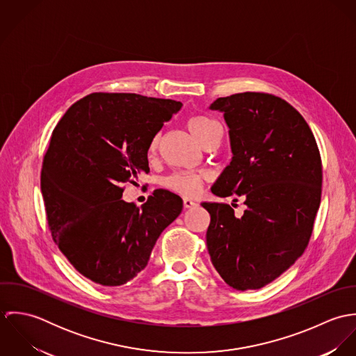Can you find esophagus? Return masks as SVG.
Masks as SVG:
<instances>
[{
    "mask_svg": "<svg viewBox=\"0 0 356 356\" xmlns=\"http://www.w3.org/2000/svg\"><path fill=\"white\" fill-rule=\"evenodd\" d=\"M195 205H196V202H193L192 199H188V197L184 199V207H185V208H192V207H195Z\"/></svg>",
    "mask_w": 356,
    "mask_h": 356,
    "instance_id": "esophagus-1",
    "label": "esophagus"
}]
</instances>
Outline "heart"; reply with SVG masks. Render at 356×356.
I'll use <instances>...</instances> for the list:
<instances>
[{
  "label": "heart",
  "mask_w": 356,
  "mask_h": 356,
  "mask_svg": "<svg viewBox=\"0 0 356 356\" xmlns=\"http://www.w3.org/2000/svg\"><path fill=\"white\" fill-rule=\"evenodd\" d=\"M188 127L203 147L213 137L220 136V130H222L220 124L215 119L207 115H193L188 120ZM159 144H160V136L156 134L149 143V148H148L149 156L156 154L159 149ZM203 181L204 174L202 172L178 171L168 175L164 179V186L182 196H195L200 191Z\"/></svg>",
  "instance_id": "obj_1"
}]
</instances>
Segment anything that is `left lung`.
Returning <instances> with one entry per match:
<instances>
[{
	"label": "left lung",
	"instance_id": "1",
	"mask_svg": "<svg viewBox=\"0 0 356 356\" xmlns=\"http://www.w3.org/2000/svg\"><path fill=\"white\" fill-rule=\"evenodd\" d=\"M211 109L223 112L233 152L211 191L244 196L247 209L234 216L227 204H202L211 215L208 254L229 286L260 289L308 245L321 204V154L305 118L281 97L237 93Z\"/></svg>",
	"mask_w": 356,
	"mask_h": 356
}]
</instances>
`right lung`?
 Listing matches in <instances>:
<instances>
[{
  "label": "right lung",
  "instance_id": "add662e5",
  "mask_svg": "<svg viewBox=\"0 0 356 356\" xmlns=\"http://www.w3.org/2000/svg\"><path fill=\"white\" fill-rule=\"evenodd\" d=\"M182 104L136 93H92L51 133L41 192L53 241L78 273L120 286L148 264L182 199L156 189L143 207L122 200L123 184L149 172L148 148Z\"/></svg>",
  "mask_w": 356,
  "mask_h": 356
}]
</instances>
